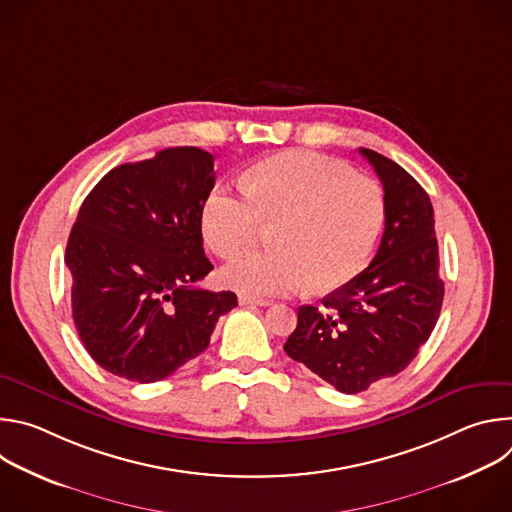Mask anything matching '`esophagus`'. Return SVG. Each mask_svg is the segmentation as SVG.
<instances>
[{"label":"esophagus","instance_id":"1","mask_svg":"<svg viewBox=\"0 0 512 512\" xmlns=\"http://www.w3.org/2000/svg\"><path fill=\"white\" fill-rule=\"evenodd\" d=\"M239 304H241V306H259V308H267L271 302H269V300L249 298V296H239Z\"/></svg>","mask_w":512,"mask_h":512}]
</instances>
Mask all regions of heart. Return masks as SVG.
Here are the masks:
<instances>
[{"mask_svg": "<svg viewBox=\"0 0 512 512\" xmlns=\"http://www.w3.org/2000/svg\"><path fill=\"white\" fill-rule=\"evenodd\" d=\"M241 186L206 194L200 231L214 255L231 259L273 223V251L249 253L221 271L227 287L249 298L285 296L302 283L314 294L342 287L367 265L385 225L383 188L316 152L263 158Z\"/></svg>", "mask_w": 512, "mask_h": 512, "instance_id": "1", "label": "heart"}]
</instances>
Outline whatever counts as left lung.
Listing matches in <instances>:
<instances>
[{
	"label": "left lung",
	"mask_w": 512,
	"mask_h": 512,
	"mask_svg": "<svg viewBox=\"0 0 512 512\" xmlns=\"http://www.w3.org/2000/svg\"><path fill=\"white\" fill-rule=\"evenodd\" d=\"M385 190V233L371 265L322 300L300 306L283 350L340 393L367 391L407 369L440 318L433 206L393 160L360 148Z\"/></svg>",
	"instance_id": "left-lung-1"
}]
</instances>
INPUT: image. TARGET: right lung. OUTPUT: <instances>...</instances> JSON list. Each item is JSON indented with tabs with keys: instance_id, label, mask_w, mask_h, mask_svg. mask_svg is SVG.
I'll return each instance as SVG.
<instances>
[{
	"instance_id": "obj_1",
	"label": "right lung",
	"mask_w": 512,
	"mask_h": 512,
	"mask_svg": "<svg viewBox=\"0 0 512 512\" xmlns=\"http://www.w3.org/2000/svg\"><path fill=\"white\" fill-rule=\"evenodd\" d=\"M214 158L168 148L113 168L85 198L66 245L72 320L91 358L115 377L156 383L196 358L237 306L233 291L196 287L212 263L200 208Z\"/></svg>"
}]
</instances>
